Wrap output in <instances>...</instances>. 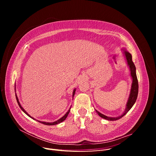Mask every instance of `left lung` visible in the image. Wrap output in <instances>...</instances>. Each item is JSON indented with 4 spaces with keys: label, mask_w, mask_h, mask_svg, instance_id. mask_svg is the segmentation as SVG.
Returning <instances> with one entry per match:
<instances>
[{
    "label": "left lung",
    "mask_w": 156,
    "mask_h": 156,
    "mask_svg": "<svg viewBox=\"0 0 156 156\" xmlns=\"http://www.w3.org/2000/svg\"><path fill=\"white\" fill-rule=\"evenodd\" d=\"M123 51H124V55L125 56V58L127 61V65H128V66L129 68L131 77L132 78V84H131L130 94L129 96L128 100H127V102L126 103V107L125 108V111L120 116H116V117H110V116H107L103 115L101 112L96 110V112L98 113V115L100 117L103 118V119H104L105 120H110V121L117 120L121 119L122 117H123L126 114V113L131 109V107L133 106V105L135 104V103L136 100V98H137V96H138L139 84H138L137 77H136V75L135 66L133 61H132L131 55L129 53L128 51H127L126 49L123 50Z\"/></svg>",
    "instance_id": "obj_1"
}]
</instances>
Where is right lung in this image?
<instances>
[{"mask_svg":"<svg viewBox=\"0 0 156 156\" xmlns=\"http://www.w3.org/2000/svg\"><path fill=\"white\" fill-rule=\"evenodd\" d=\"M75 90H76V88H75V89L73 90V95H72V98H73V96H74V95H75ZM16 100H17V101L18 105H19V106H20V107L21 108V110H22L23 112H24L27 115H28V116H29V117H30L31 119H34V120H36L35 119H34V118H32L31 116H30L29 114H28V113L27 112V111H25L24 108H23L22 107L21 105L20 104V101H19V99H18V98H17V96L16 93ZM70 108H71V107L69 108V109L68 111V112H67L66 113V114H65V115H64L62 118H60V119L59 120H56V121H55V122H41V121H40V120H37V122H40V123H41V124H45V125H48V126H53V125H56V124H60V123H61V122H63L64 120H66V119L67 116H68V114H69V111H70Z\"/></svg>","mask_w":156,"mask_h":156,"instance_id":"add662e5","label":"right lung"}]
</instances>
